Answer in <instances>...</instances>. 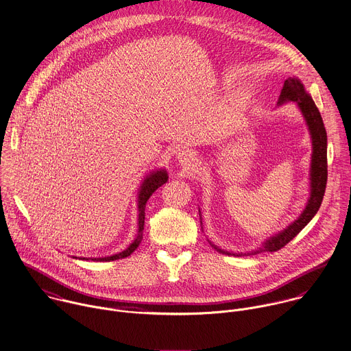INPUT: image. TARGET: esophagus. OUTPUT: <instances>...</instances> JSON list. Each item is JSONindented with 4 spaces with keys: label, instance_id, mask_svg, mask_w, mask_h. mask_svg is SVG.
I'll list each match as a JSON object with an SVG mask.
<instances>
[{
    "label": "esophagus",
    "instance_id": "34e87169",
    "mask_svg": "<svg viewBox=\"0 0 351 351\" xmlns=\"http://www.w3.org/2000/svg\"><path fill=\"white\" fill-rule=\"evenodd\" d=\"M178 160L180 162V165H184V167H191L194 162H195V153L193 150H182L179 154H178Z\"/></svg>",
    "mask_w": 351,
    "mask_h": 351
}]
</instances>
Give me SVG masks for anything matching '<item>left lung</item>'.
I'll return each mask as SVG.
<instances>
[{
    "label": "left lung",
    "mask_w": 351,
    "mask_h": 351,
    "mask_svg": "<svg viewBox=\"0 0 351 351\" xmlns=\"http://www.w3.org/2000/svg\"><path fill=\"white\" fill-rule=\"evenodd\" d=\"M287 101H295L298 107L300 108L306 124L308 127L310 135H311V143H313V154H311V167H310V198L306 204V208L300 213V216L291 223L287 228L280 231L278 234L270 237L266 240L259 248L243 254H234V252H228L224 251L215 244H210L213 250H216L219 254L223 255H234V256H247V255H256L262 252H276L285 247L291 240H293L302 228L314 217V215L318 212L325 187H326V179H328V164H326V131L322 123V117L311 99V96L306 92L303 84L300 80L295 77H289L288 80L284 81V86L281 89V95L278 99V104H284ZM201 217V212H199Z\"/></svg>",
    "instance_id": "left-lung-1"
}]
</instances>
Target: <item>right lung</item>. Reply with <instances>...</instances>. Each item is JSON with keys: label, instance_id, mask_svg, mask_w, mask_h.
<instances>
[{"label": "right lung", "instance_id": "1", "mask_svg": "<svg viewBox=\"0 0 351 351\" xmlns=\"http://www.w3.org/2000/svg\"><path fill=\"white\" fill-rule=\"evenodd\" d=\"M168 180V175L167 171L160 169V171H153L150 172V175H147L139 189V194H138V210H139V216H138V234L135 237V240L131 243V245L124 250L123 252H119L111 256H104V258H89L92 261L96 262H110V261H117V259H123L130 256L142 243L143 239V230H145V209H146V204L147 199L150 198V195L158 189L161 187L164 183H167ZM77 259V258H75ZM80 259H86V258H80ZM88 261V259H86Z\"/></svg>", "mask_w": 351, "mask_h": 351}]
</instances>
